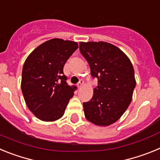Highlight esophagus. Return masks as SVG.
<instances>
[{"mask_svg": "<svg viewBox=\"0 0 160 160\" xmlns=\"http://www.w3.org/2000/svg\"><path fill=\"white\" fill-rule=\"evenodd\" d=\"M83 84H84V81H83V80H80V81H79V82L78 83L77 86L78 88H81V87L83 86Z\"/></svg>", "mask_w": 160, "mask_h": 160, "instance_id": "esophagus-1", "label": "esophagus"}]
</instances>
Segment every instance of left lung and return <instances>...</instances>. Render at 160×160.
<instances>
[{"label":"left lung","mask_w":160,"mask_h":160,"mask_svg":"<svg viewBox=\"0 0 160 160\" xmlns=\"http://www.w3.org/2000/svg\"><path fill=\"white\" fill-rule=\"evenodd\" d=\"M92 78H98L92 98L83 102L85 117L97 126L115 122L129 107L136 85L131 61L123 52L105 42H80Z\"/></svg>","instance_id":"obj_1"}]
</instances>
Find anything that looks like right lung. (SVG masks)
<instances>
[{
	"label": "right lung",
	"mask_w": 160,
	"mask_h": 160,
	"mask_svg": "<svg viewBox=\"0 0 160 160\" xmlns=\"http://www.w3.org/2000/svg\"><path fill=\"white\" fill-rule=\"evenodd\" d=\"M78 48L77 42L53 38L41 44L25 60L22 94L29 111L40 120L53 122L63 116L76 90L66 83L63 67Z\"/></svg>",
	"instance_id": "1"
}]
</instances>
